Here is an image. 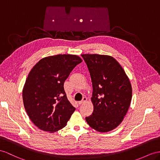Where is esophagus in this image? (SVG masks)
Returning <instances> with one entry per match:
<instances>
[{"label": "esophagus", "mask_w": 160, "mask_h": 160, "mask_svg": "<svg viewBox=\"0 0 160 160\" xmlns=\"http://www.w3.org/2000/svg\"><path fill=\"white\" fill-rule=\"evenodd\" d=\"M87 101V98L86 97H83V99H82V100L80 101H79V102H78V103H79L80 105H81V104H83V103H86V101Z\"/></svg>", "instance_id": "1"}]
</instances>
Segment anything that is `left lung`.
Returning a JSON list of instances; mask_svg holds the SVG:
<instances>
[{"label": "left lung", "instance_id": "8db88e82", "mask_svg": "<svg viewBox=\"0 0 160 160\" xmlns=\"http://www.w3.org/2000/svg\"><path fill=\"white\" fill-rule=\"evenodd\" d=\"M92 83L94 110L86 121L98 132H107L120 124L132 99V86L120 64L109 55H81Z\"/></svg>", "mask_w": 160, "mask_h": 160}]
</instances>
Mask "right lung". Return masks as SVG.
<instances>
[{"instance_id":"obj_1","label":"right lung","mask_w":160,"mask_h":160,"mask_svg":"<svg viewBox=\"0 0 160 160\" xmlns=\"http://www.w3.org/2000/svg\"><path fill=\"white\" fill-rule=\"evenodd\" d=\"M82 61L75 55H57L40 59L31 69L23 88V101L39 129L54 132L66 126L76 108L68 99L64 82Z\"/></svg>"}]
</instances>
